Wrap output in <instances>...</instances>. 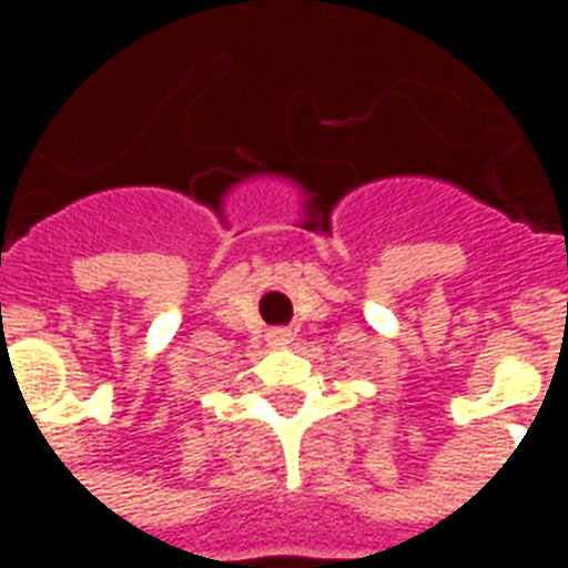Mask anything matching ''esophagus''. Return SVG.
<instances>
[{
    "label": "esophagus",
    "mask_w": 568,
    "mask_h": 568,
    "mask_svg": "<svg viewBox=\"0 0 568 568\" xmlns=\"http://www.w3.org/2000/svg\"><path fill=\"white\" fill-rule=\"evenodd\" d=\"M294 342V333L292 329H285V327H276L267 333V345L271 347H288Z\"/></svg>",
    "instance_id": "esophagus-1"
}]
</instances>
